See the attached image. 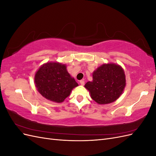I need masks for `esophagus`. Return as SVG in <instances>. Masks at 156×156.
Segmentation results:
<instances>
[{
	"label": "esophagus",
	"instance_id": "esophagus-1",
	"mask_svg": "<svg viewBox=\"0 0 156 156\" xmlns=\"http://www.w3.org/2000/svg\"><path fill=\"white\" fill-rule=\"evenodd\" d=\"M80 84H81V85H84V80H81V81H80Z\"/></svg>",
	"mask_w": 156,
	"mask_h": 156
}]
</instances>
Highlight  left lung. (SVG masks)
<instances>
[{"label":"left lung","mask_w":156,"mask_h":156,"mask_svg":"<svg viewBox=\"0 0 156 156\" xmlns=\"http://www.w3.org/2000/svg\"><path fill=\"white\" fill-rule=\"evenodd\" d=\"M126 84V75L121 66L107 63L94 71L92 81L87 82L84 87L98 104L105 105L119 99L124 92Z\"/></svg>","instance_id":"left-lung-1"}]
</instances>
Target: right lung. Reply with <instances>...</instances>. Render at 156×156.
Returning a JSON list of instances; mask_svg holds the SVG:
<instances>
[{"label":"right lung","instance_id":"1","mask_svg":"<svg viewBox=\"0 0 156 156\" xmlns=\"http://www.w3.org/2000/svg\"><path fill=\"white\" fill-rule=\"evenodd\" d=\"M66 65L58 62H48L41 65L34 75L37 91L49 101L62 103L78 86L66 69Z\"/></svg>","mask_w":156,"mask_h":156}]
</instances>
